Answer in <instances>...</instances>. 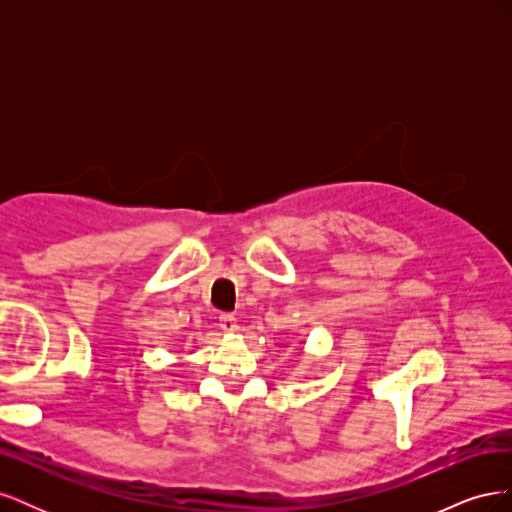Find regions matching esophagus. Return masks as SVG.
<instances>
[{
	"label": "esophagus",
	"mask_w": 512,
	"mask_h": 512,
	"mask_svg": "<svg viewBox=\"0 0 512 512\" xmlns=\"http://www.w3.org/2000/svg\"><path fill=\"white\" fill-rule=\"evenodd\" d=\"M220 329H222L224 333L237 331V318L232 316V314H222V316H220Z\"/></svg>",
	"instance_id": "34e87169"
}]
</instances>
